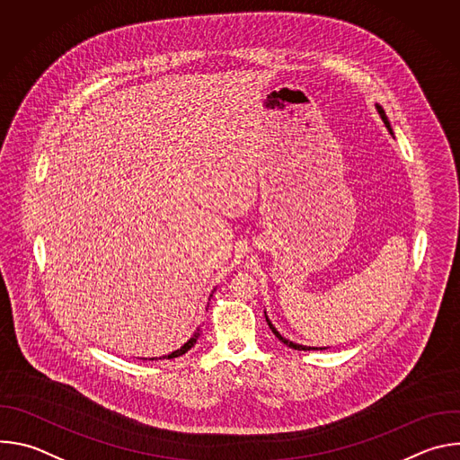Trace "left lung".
Returning a JSON list of instances; mask_svg holds the SVG:
<instances>
[{
	"label": "left lung",
	"mask_w": 460,
	"mask_h": 460,
	"mask_svg": "<svg viewBox=\"0 0 460 460\" xmlns=\"http://www.w3.org/2000/svg\"><path fill=\"white\" fill-rule=\"evenodd\" d=\"M376 111H378V114H380V118H382V121H384V123H385V127H387V130H389V133H391V135H393V130H391V125H389V121H387V116H385V112H384V109H382V107H380V105H376ZM266 320H268V323H270V327H271V332H273V333H275V335H277V337H279V341H282V342H284V344H286V346H289V348H291V349H298V351H311V349H318V348H311V346H309V348H307V346H300V344H295V342H291V341H286V339H284V337H282V335H280V333H279V332H277V330H275V325H273V323H271V320H270V318H268V316H266ZM320 349H325V348H320Z\"/></svg>",
	"instance_id": "8db88e82"
}]
</instances>
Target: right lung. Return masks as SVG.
<instances>
[{
  "label": "right lung",
  "mask_w": 460,
  "mask_h": 460,
  "mask_svg": "<svg viewBox=\"0 0 460 460\" xmlns=\"http://www.w3.org/2000/svg\"><path fill=\"white\" fill-rule=\"evenodd\" d=\"M200 333H202V332H200V330H196V332H194V335H192V337H190V339H189V341H187V342H185V344H183V346H181V348H180V349H176V351H172V353H171V355H165V357H164V358H174V357H180V355H183V353H187V351H189V349H190V348H192V346H194V344H196V341H199V337H200ZM151 360H155V358H151Z\"/></svg>",
  "instance_id": "1"
}]
</instances>
